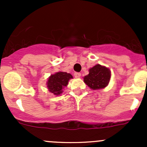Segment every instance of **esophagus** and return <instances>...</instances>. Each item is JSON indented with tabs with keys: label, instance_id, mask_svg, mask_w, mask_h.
<instances>
[{
	"label": "esophagus",
	"instance_id": "34e87169",
	"mask_svg": "<svg viewBox=\"0 0 147 147\" xmlns=\"http://www.w3.org/2000/svg\"><path fill=\"white\" fill-rule=\"evenodd\" d=\"M74 76H75V78H80V76H81V73L80 72H75V73H74Z\"/></svg>",
	"mask_w": 147,
	"mask_h": 147
}]
</instances>
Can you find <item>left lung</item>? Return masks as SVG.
I'll return each mask as SVG.
<instances>
[{
	"label": "left lung",
	"mask_w": 147,
	"mask_h": 147,
	"mask_svg": "<svg viewBox=\"0 0 147 147\" xmlns=\"http://www.w3.org/2000/svg\"><path fill=\"white\" fill-rule=\"evenodd\" d=\"M110 71L106 67L97 65L90 69L84 78V82L92 90L102 89L107 86L110 80Z\"/></svg>",
	"instance_id": "left-lung-1"
}]
</instances>
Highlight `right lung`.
<instances>
[{
    "label": "right lung",
    "mask_w": 147,
    "mask_h": 147,
    "mask_svg": "<svg viewBox=\"0 0 147 147\" xmlns=\"http://www.w3.org/2000/svg\"><path fill=\"white\" fill-rule=\"evenodd\" d=\"M71 78H72V75L65 72H59L52 75L47 81L49 91L56 95L60 94L63 92V88L67 85L69 80Z\"/></svg>",
    "instance_id": "add662e5"
}]
</instances>
